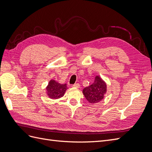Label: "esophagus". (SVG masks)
Instances as JSON below:
<instances>
[{
	"label": "esophagus",
	"mask_w": 152,
	"mask_h": 152,
	"mask_svg": "<svg viewBox=\"0 0 152 152\" xmlns=\"http://www.w3.org/2000/svg\"><path fill=\"white\" fill-rule=\"evenodd\" d=\"M73 87H76V88H79V87H80V84H78V83H76L75 84H73L72 86Z\"/></svg>",
	"instance_id": "34e87169"
}]
</instances>
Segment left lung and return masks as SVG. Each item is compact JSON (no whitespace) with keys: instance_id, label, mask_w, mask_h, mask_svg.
<instances>
[{"instance_id":"left-lung-1","label":"left lung","mask_w":152,"mask_h":152,"mask_svg":"<svg viewBox=\"0 0 152 152\" xmlns=\"http://www.w3.org/2000/svg\"><path fill=\"white\" fill-rule=\"evenodd\" d=\"M106 91L107 85L99 76H96L93 83L83 89V94L90 103H96L103 99Z\"/></svg>"}]
</instances>
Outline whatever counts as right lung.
Masks as SVG:
<instances>
[{"label":"right lung","mask_w":152,"mask_h":152,"mask_svg":"<svg viewBox=\"0 0 152 152\" xmlns=\"http://www.w3.org/2000/svg\"><path fill=\"white\" fill-rule=\"evenodd\" d=\"M48 95L51 99H58L65 94L67 89L66 84H60L55 80H51L47 87Z\"/></svg>","instance_id":"add662e5"}]
</instances>
